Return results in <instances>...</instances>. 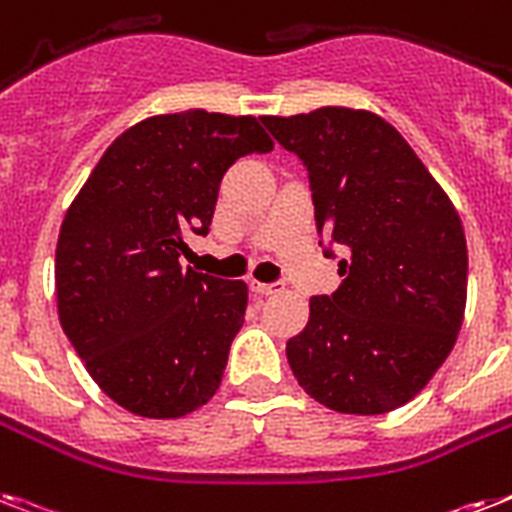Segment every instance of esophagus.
Listing matches in <instances>:
<instances>
[{"mask_svg": "<svg viewBox=\"0 0 512 512\" xmlns=\"http://www.w3.org/2000/svg\"><path fill=\"white\" fill-rule=\"evenodd\" d=\"M249 289L255 294H260V297H270V294H278L281 292V284H263V281H249Z\"/></svg>", "mask_w": 512, "mask_h": 512, "instance_id": "1", "label": "esophagus"}]
</instances>
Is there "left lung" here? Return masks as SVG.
<instances>
[{
  "mask_svg": "<svg viewBox=\"0 0 512 512\" xmlns=\"http://www.w3.org/2000/svg\"><path fill=\"white\" fill-rule=\"evenodd\" d=\"M263 123L305 162L318 234L350 255L342 286L310 299L307 326L286 342L294 378L336 413L397 410L442 368L463 326L458 210L376 112L321 107Z\"/></svg>",
  "mask_w": 512,
  "mask_h": 512,
  "instance_id": "8db88e82",
  "label": "left lung"
}]
</instances>
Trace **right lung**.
<instances>
[{"instance_id": "1", "label": "right lung", "mask_w": 512, "mask_h": 512, "mask_svg": "<svg viewBox=\"0 0 512 512\" xmlns=\"http://www.w3.org/2000/svg\"><path fill=\"white\" fill-rule=\"evenodd\" d=\"M273 141L252 115H155L112 141L68 207L54 252L62 331L97 386L141 418L213 400L247 284L181 268L231 165Z\"/></svg>"}]
</instances>
